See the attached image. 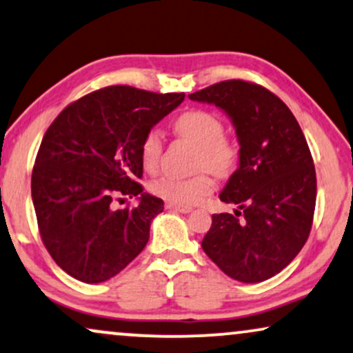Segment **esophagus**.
Instances as JSON below:
<instances>
[{"instance_id": "esophagus-1", "label": "esophagus", "mask_w": 353, "mask_h": 353, "mask_svg": "<svg viewBox=\"0 0 353 353\" xmlns=\"http://www.w3.org/2000/svg\"><path fill=\"white\" fill-rule=\"evenodd\" d=\"M165 208L170 211H175V212H181V214H188L193 210L191 208H186V206H176V204H172V203H167L165 204Z\"/></svg>"}]
</instances>
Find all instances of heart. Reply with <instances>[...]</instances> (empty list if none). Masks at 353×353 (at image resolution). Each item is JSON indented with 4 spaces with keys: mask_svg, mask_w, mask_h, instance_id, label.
I'll list each match as a JSON object with an SVG mask.
<instances>
[{
    "mask_svg": "<svg viewBox=\"0 0 353 353\" xmlns=\"http://www.w3.org/2000/svg\"><path fill=\"white\" fill-rule=\"evenodd\" d=\"M175 130L180 137L198 145L196 167L208 168L216 175L224 176L236 168L239 147L232 139L224 136V124L214 112L193 110L176 119ZM163 149V136L160 129H150L142 139L141 160L143 168L154 172L159 167ZM152 193L176 206H194L214 188V181L208 173L183 178L163 175L152 183Z\"/></svg>",
    "mask_w": 353,
    "mask_h": 353,
    "instance_id": "b5f03b06",
    "label": "heart"
}]
</instances>
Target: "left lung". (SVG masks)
Returning <instances> with one entry per match:
<instances>
[{
	"label": "left lung",
	"mask_w": 353,
	"mask_h": 353,
	"mask_svg": "<svg viewBox=\"0 0 353 353\" xmlns=\"http://www.w3.org/2000/svg\"><path fill=\"white\" fill-rule=\"evenodd\" d=\"M188 98L224 111L241 145L219 194L237 210L212 214L203 250L234 280H268L293 262L312 225L316 170L303 130L280 98L249 81H221Z\"/></svg>",
	"instance_id": "left-lung-1"
}]
</instances>
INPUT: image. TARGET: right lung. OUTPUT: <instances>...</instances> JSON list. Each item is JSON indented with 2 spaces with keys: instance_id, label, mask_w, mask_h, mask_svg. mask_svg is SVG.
<instances>
[{
  "instance_id": "right-lung-1",
  "label": "right lung",
  "mask_w": 353,
  "mask_h": 353,
  "mask_svg": "<svg viewBox=\"0 0 353 353\" xmlns=\"http://www.w3.org/2000/svg\"><path fill=\"white\" fill-rule=\"evenodd\" d=\"M183 99V93L108 86L68 104L47 129L30 191L43 245L70 276L110 280L147 245L163 201L137 183L141 143ZM123 196L139 204L114 210Z\"/></svg>"
}]
</instances>
